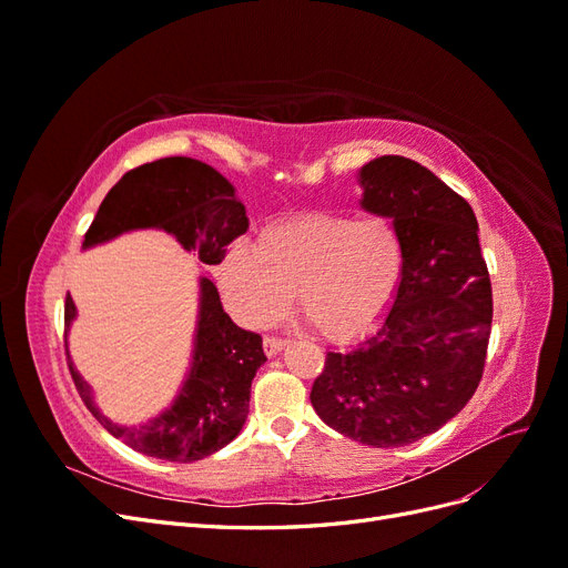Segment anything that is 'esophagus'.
I'll return each instance as SVG.
<instances>
[{
  "instance_id": "34e87169",
  "label": "esophagus",
  "mask_w": 568,
  "mask_h": 568,
  "mask_svg": "<svg viewBox=\"0 0 568 568\" xmlns=\"http://www.w3.org/2000/svg\"><path fill=\"white\" fill-rule=\"evenodd\" d=\"M284 338L282 336H272V334H267L265 338H263V348H265V353L267 355H277L282 348H284Z\"/></svg>"
}]
</instances>
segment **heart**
<instances>
[{
	"label": "heart",
	"instance_id": "1",
	"mask_svg": "<svg viewBox=\"0 0 568 568\" xmlns=\"http://www.w3.org/2000/svg\"><path fill=\"white\" fill-rule=\"evenodd\" d=\"M220 286L248 326L277 320L298 291V307L329 341L363 334L379 317L403 274V239L384 215L311 213L257 234L222 261Z\"/></svg>",
	"mask_w": 568,
	"mask_h": 568
}]
</instances>
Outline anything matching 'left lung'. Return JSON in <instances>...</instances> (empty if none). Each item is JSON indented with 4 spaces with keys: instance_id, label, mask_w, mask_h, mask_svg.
<instances>
[{
    "instance_id": "8db88e82",
    "label": "left lung",
    "mask_w": 568,
    "mask_h": 568,
    "mask_svg": "<svg viewBox=\"0 0 568 568\" xmlns=\"http://www.w3.org/2000/svg\"><path fill=\"white\" fill-rule=\"evenodd\" d=\"M363 209L390 217L403 274L379 329L326 353L311 403L334 432L398 448L438 432L486 367L493 288L471 205L432 170L382 156L359 170Z\"/></svg>"
}]
</instances>
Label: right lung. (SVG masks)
<instances>
[{
    "label": "right lung",
    "instance_id": "add662e5",
    "mask_svg": "<svg viewBox=\"0 0 568 568\" xmlns=\"http://www.w3.org/2000/svg\"><path fill=\"white\" fill-rule=\"evenodd\" d=\"M161 227L178 236L186 251H196L205 265H220L234 239L248 230L244 203L215 168L186 156H170L130 170L101 201L84 248L109 242L128 230ZM75 317L71 294L65 296V334ZM196 351L189 379L175 405L142 426H118L94 405L88 382L68 369L82 403L99 424L132 450L168 462H196L232 443L248 415L251 382L265 363L263 338L236 326L222 311L211 280H201ZM68 355V351H65Z\"/></svg>",
    "mask_w": 568,
    "mask_h": 568
}]
</instances>
